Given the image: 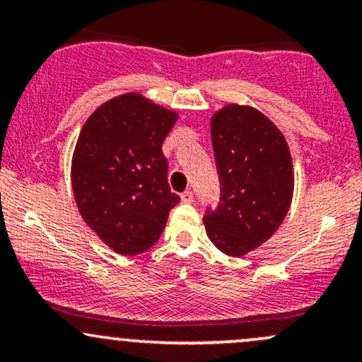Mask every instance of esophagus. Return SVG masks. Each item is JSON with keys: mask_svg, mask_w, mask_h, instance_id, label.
Wrapping results in <instances>:
<instances>
[{"mask_svg": "<svg viewBox=\"0 0 362 362\" xmlns=\"http://www.w3.org/2000/svg\"><path fill=\"white\" fill-rule=\"evenodd\" d=\"M180 199L182 202H185V204H190V202H194V192L192 190H185V192H182Z\"/></svg>", "mask_w": 362, "mask_h": 362, "instance_id": "esophagus-1", "label": "esophagus"}]
</instances>
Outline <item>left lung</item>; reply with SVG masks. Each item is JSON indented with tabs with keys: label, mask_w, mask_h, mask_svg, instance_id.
<instances>
[{
	"label": "left lung",
	"mask_w": 362,
	"mask_h": 362,
	"mask_svg": "<svg viewBox=\"0 0 362 362\" xmlns=\"http://www.w3.org/2000/svg\"><path fill=\"white\" fill-rule=\"evenodd\" d=\"M219 204L207 207L209 240L242 257L267 242L293 199V161L281 131L252 107L228 105L211 120Z\"/></svg>",
	"instance_id": "left-lung-1"
}]
</instances>
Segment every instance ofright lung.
<instances>
[{
  "label": "right lung",
  "mask_w": 362,
  "mask_h": 362,
  "mask_svg": "<svg viewBox=\"0 0 362 362\" xmlns=\"http://www.w3.org/2000/svg\"><path fill=\"white\" fill-rule=\"evenodd\" d=\"M175 120V112L129 93L98 107L81 129L71 163L76 206L120 255L151 248L180 202L161 151Z\"/></svg>",
  "instance_id": "obj_1"
}]
</instances>
